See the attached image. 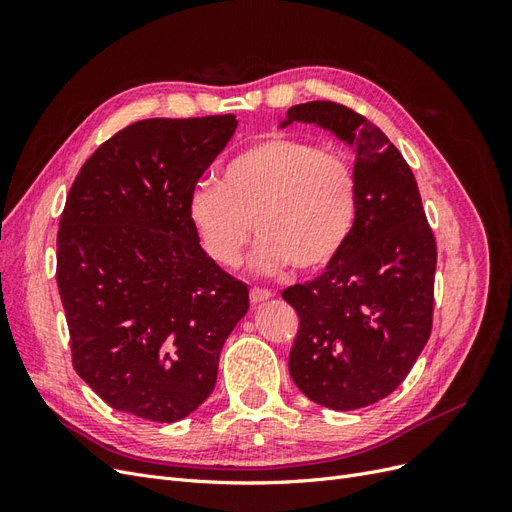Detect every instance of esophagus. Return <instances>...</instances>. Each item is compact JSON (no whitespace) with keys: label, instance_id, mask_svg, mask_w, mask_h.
<instances>
[{"label":"esophagus","instance_id":"1","mask_svg":"<svg viewBox=\"0 0 512 512\" xmlns=\"http://www.w3.org/2000/svg\"><path fill=\"white\" fill-rule=\"evenodd\" d=\"M271 297H273L271 290H265V288H252V290H250V301H252L254 305H258V303H262V301H267V299H271Z\"/></svg>","mask_w":512,"mask_h":512}]
</instances>
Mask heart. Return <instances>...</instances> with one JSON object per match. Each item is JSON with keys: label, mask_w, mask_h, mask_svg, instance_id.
<instances>
[{"label": "heart", "mask_w": 512, "mask_h": 512, "mask_svg": "<svg viewBox=\"0 0 512 512\" xmlns=\"http://www.w3.org/2000/svg\"><path fill=\"white\" fill-rule=\"evenodd\" d=\"M356 209V177L344 153L282 134L245 147L220 183H198L188 198L200 245L218 265H237L254 224L260 239L252 265L265 275L329 265L350 239Z\"/></svg>", "instance_id": "obj_1"}]
</instances>
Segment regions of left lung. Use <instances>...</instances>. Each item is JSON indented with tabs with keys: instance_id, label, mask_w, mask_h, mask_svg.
<instances>
[{
	"instance_id": "obj_1",
	"label": "left lung",
	"mask_w": 512,
	"mask_h": 512,
	"mask_svg": "<svg viewBox=\"0 0 512 512\" xmlns=\"http://www.w3.org/2000/svg\"><path fill=\"white\" fill-rule=\"evenodd\" d=\"M318 123L354 147L356 222L322 275L282 292L299 316L288 369L320 406L356 410L391 395L425 348L433 320L436 239L399 149L361 113L316 100L282 126Z\"/></svg>"
}]
</instances>
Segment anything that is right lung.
<instances>
[{
    "mask_svg": "<svg viewBox=\"0 0 512 512\" xmlns=\"http://www.w3.org/2000/svg\"><path fill=\"white\" fill-rule=\"evenodd\" d=\"M235 115L143 119L76 175L57 230L72 365L108 406L175 423L211 395L247 286L205 254L188 198Z\"/></svg>",
    "mask_w": 512,
    "mask_h": 512,
    "instance_id": "add662e5",
    "label": "right lung"
}]
</instances>
